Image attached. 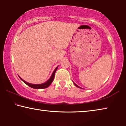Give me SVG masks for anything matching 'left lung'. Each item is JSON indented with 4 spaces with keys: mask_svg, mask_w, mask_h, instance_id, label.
<instances>
[{
    "mask_svg": "<svg viewBox=\"0 0 126 126\" xmlns=\"http://www.w3.org/2000/svg\"><path fill=\"white\" fill-rule=\"evenodd\" d=\"M74 83V82H73ZM74 85H75V86H77V87H78V88H80V87H79L78 86H77V85L76 83H74Z\"/></svg>",
    "mask_w": 126,
    "mask_h": 126,
    "instance_id": "obj_1",
    "label": "left lung"
}]
</instances>
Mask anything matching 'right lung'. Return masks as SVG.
Here are the masks:
<instances>
[{"mask_svg": "<svg viewBox=\"0 0 126 126\" xmlns=\"http://www.w3.org/2000/svg\"><path fill=\"white\" fill-rule=\"evenodd\" d=\"M58 67H57L55 68V69H54V71H53V73L52 74V76H50V78L49 79L46 81L45 83H42V84H32V83H28L26 81H25L24 80H23L22 78H20L19 76V77L20 78V79L21 80H22L23 82L25 83V84L28 86H29L30 87H31V88H34V89H43V88H46L48 87L49 86H50L52 83L53 79H54V76H55V72H56L57 69H58Z\"/></svg>", "mask_w": 126, "mask_h": 126, "instance_id": "add662e5", "label": "right lung"}]
</instances>
